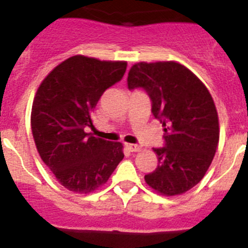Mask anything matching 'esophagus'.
Wrapping results in <instances>:
<instances>
[{
  "label": "esophagus",
  "instance_id": "1",
  "mask_svg": "<svg viewBox=\"0 0 248 248\" xmlns=\"http://www.w3.org/2000/svg\"><path fill=\"white\" fill-rule=\"evenodd\" d=\"M126 149L129 151H131V153H137L141 148H140V145H137V144H126Z\"/></svg>",
  "mask_w": 248,
  "mask_h": 248
}]
</instances>
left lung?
Returning <instances> with one entry per match:
<instances>
[{
  "instance_id": "1",
  "label": "left lung",
  "mask_w": 248,
  "mask_h": 248,
  "mask_svg": "<svg viewBox=\"0 0 248 248\" xmlns=\"http://www.w3.org/2000/svg\"><path fill=\"white\" fill-rule=\"evenodd\" d=\"M128 88H143L151 113L163 123L165 146L153 149L157 168L145 183L157 194L177 196L198 185L212 163L220 139L218 115L209 89L180 63H135Z\"/></svg>"
}]
</instances>
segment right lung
<instances>
[{
  "instance_id": "obj_1",
  "label": "right lung",
  "mask_w": 248,
  "mask_h": 248,
  "mask_svg": "<svg viewBox=\"0 0 248 248\" xmlns=\"http://www.w3.org/2000/svg\"><path fill=\"white\" fill-rule=\"evenodd\" d=\"M126 71L124 61L73 56L50 72L37 89L31 126L43 163L69 191L89 194L104 185L124 157L123 144L85 133L92 113Z\"/></svg>"
}]
</instances>
